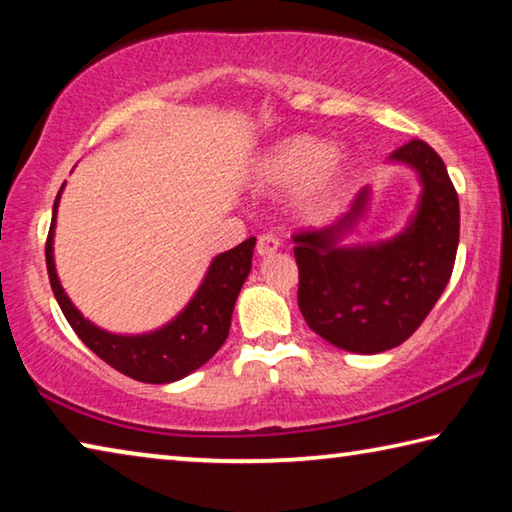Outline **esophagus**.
I'll return each mask as SVG.
<instances>
[{"label": "esophagus", "instance_id": "34e87169", "mask_svg": "<svg viewBox=\"0 0 512 512\" xmlns=\"http://www.w3.org/2000/svg\"><path fill=\"white\" fill-rule=\"evenodd\" d=\"M277 248H280V239L271 235V232H264V235L257 237V255H273Z\"/></svg>", "mask_w": 512, "mask_h": 512}]
</instances>
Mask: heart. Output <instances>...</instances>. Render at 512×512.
I'll list each match as a JSON object with an SVG mask.
<instances>
[{
  "label": "heart",
  "instance_id": "b5f03b06",
  "mask_svg": "<svg viewBox=\"0 0 512 512\" xmlns=\"http://www.w3.org/2000/svg\"><path fill=\"white\" fill-rule=\"evenodd\" d=\"M343 173V160L332 155V146L309 135H296L275 144L257 167V178L264 187L289 189L309 183L305 207L311 214L332 210Z\"/></svg>",
  "mask_w": 512,
  "mask_h": 512
}]
</instances>
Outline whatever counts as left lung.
Masks as SVG:
<instances>
[{"label": "left lung", "mask_w": 512, "mask_h": 512, "mask_svg": "<svg viewBox=\"0 0 512 512\" xmlns=\"http://www.w3.org/2000/svg\"><path fill=\"white\" fill-rule=\"evenodd\" d=\"M391 158L411 164L424 187L402 235L368 248L339 244L366 207V189L336 225L291 235L302 316L318 336L348 352L377 354L409 339L443 296L456 262L461 210L445 162L422 140Z\"/></svg>", "instance_id": "1"}]
</instances>
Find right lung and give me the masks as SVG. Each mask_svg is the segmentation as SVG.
I'll list each match as a JSON object with an SVG mask.
<instances>
[{
    "label": "right lung",
    "instance_id": "right-lung-1",
    "mask_svg": "<svg viewBox=\"0 0 512 512\" xmlns=\"http://www.w3.org/2000/svg\"><path fill=\"white\" fill-rule=\"evenodd\" d=\"M60 192H63V187H60ZM60 192L54 203L45 257L51 289H54L58 305L76 336L108 366L119 370L121 375L144 381V384H169V381L185 377L201 368L205 361H210L228 339L232 309H235L239 291L250 273V262H253L255 237L241 241L239 246L214 259L201 289L196 291L183 314L167 327L142 336L108 334L79 314V309L69 302L58 282L51 241H54Z\"/></svg>",
    "mask_w": 512,
    "mask_h": 512
}]
</instances>
